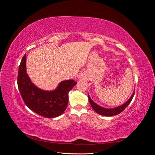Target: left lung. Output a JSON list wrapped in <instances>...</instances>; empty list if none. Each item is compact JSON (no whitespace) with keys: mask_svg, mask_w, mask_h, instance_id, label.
Instances as JSON below:
<instances>
[{"mask_svg":"<svg viewBox=\"0 0 155 155\" xmlns=\"http://www.w3.org/2000/svg\"><path fill=\"white\" fill-rule=\"evenodd\" d=\"M134 95V91L133 92L132 96H130L129 99L127 101L125 104L123 105H121L119 107H117L115 108H113V109H106V108H104L102 107H100V105H97L95 102H94L91 98L89 96L88 94V97L89 100V102H90V104L91 107L93 108V109L95 110L96 112H97V114H99L102 116H112L114 115H117L120 113H121V112L124 110L125 108L128 106V105L130 104V101H132Z\"/></svg>","mask_w":155,"mask_h":155,"instance_id":"1","label":"left lung"}]
</instances>
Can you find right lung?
Instances as JSON below:
<instances>
[{
    "instance_id": "obj_1",
    "label": "right lung",
    "mask_w": 155,
    "mask_h": 155,
    "mask_svg": "<svg viewBox=\"0 0 155 155\" xmlns=\"http://www.w3.org/2000/svg\"><path fill=\"white\" fill-rule=\"evenodd\" d=\"M26 54L18 67L17 85L23 101L31 110L45 118L62 114L68 103V92L77 83L73 79L61 82L55 90L47 91L37 87L28 76Z\"/></svg>"
}]
</instances>
